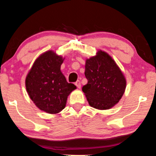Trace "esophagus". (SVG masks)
Masks as SVG:
<instances>
[{"mask_svg":"<svg viewBox=\"0 0 156 156\" xmlns=\"http://www.w3.org/2000/svg\"><path fill=\"white\" fill-rule=\"evenodd\" d=\"M74 84L76 85V87H77L78 89H80L81 88V83H80V81H76V82L74 83Z\"/></svg>","mask_w":156,"mask_h":156,"instance_id":"obj_1","label":"esophagus"}]
</instances>
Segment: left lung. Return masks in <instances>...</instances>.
<instances>
[{
    "instance_id": "left-lung-1",
    "label": "left lung",
    "mask_w": 156,
    "mask_h": 156,
    "mask_svg": "<svg viewBox=\"0 0 156 156\" xmlns=\"http://www.w3.org/2000/svg\"><path fill=\"white\" fill-rule=\"evenodd\" d=\"M84 74L88 82L82 91L91 107L106 110L118 104L125 92L126 80L108 53L99 50L87 59Z\"/></svg>"
}]
</instances>
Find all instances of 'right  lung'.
I'll return each instance as SVG.
<instances>
[{"label": "right lung", "mask_w": 156, "mask_h": 156, "mask_svg": "<svg viewBox=\"0 0 156 156\" xmlns=\"http://www.w3.org/2000/svg\"><path fill=\"white\" fill-rule=\"evenodd\" d=\"M64 59L52 50L42 53L35 59L25 78L27 92L35 106L51 114L64 109L68 96L76 89L68 83L60 67Z\"/></svg>", "instance_id": "right-lung-1"}]
</instances>
